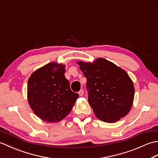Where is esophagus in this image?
<instances>
[{"label": "esophagus", "instance_id": "esophagus-1", "mask_svg": "<svg viewBox=\"0 0 158 158\" xmlns=\"http://www.w3.org/2000/svg\"><path fill=\"white\" fill-rule=\"evenodd\" d=\"M83 94H84V91H83V89H81L80 90V91L79 92V94L80 96H82L83 95Z\"/></svg>", "mask_w": 158, "mask_h": 158}]
</instances>
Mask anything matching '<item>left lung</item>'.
I'll use <instances>...</instances> for the list:
<instances>
[{
  "instance_id": "8db88e82",
  "label": "left lung",
  "mask_w": 158,
  "mask_h": 158,
  "mask_svg": "<svg viewBox=\"0 0 158 158\" xmlns=\"http://www.w3.org/2000/svg\"><path fill=\"white\" fill-rule=\"evenodd\" d=\"M77 64L87 78L88 102L96 116L107 123L125 117L135 96L133 82L125 70L102 58Z\"/></svg>"
}]
</instances>
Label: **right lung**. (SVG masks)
<instances>
[{"label":"right lung","mask_w":158,"mask_h":158,"mask_svg":"<svg viewBox=\"0 0 158 158\" xmlns=\"http://www.w3.org/2000/svg\"><path fill=\"white\" fill-rule=\"evenodd\" d=\"M65 65L49 63L37 69L28 81V100L32 110L47 122H58L71 111L79 94L70 89Z\"/></svg>","instance_id":"obj_1"}]
</instances>
